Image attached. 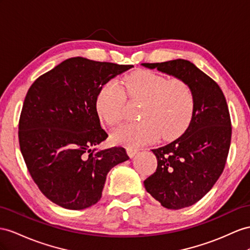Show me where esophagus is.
I'll use <instances>...</instances> for the list:
<instances>
[{
  "mask_svg": "<svg viewBox=\"0 0 250 250\" xmlns=\"http://www.w3.org/2000/svg\"><path fill=\"white\" fill-rule=\"evenodd\" d=\"M138 152V149H135V148H126V153L127 155H129L130 157H134Z\"/></svg>",
  "mask_w": 250,
  "mask_h": 250,
  "instance_id": "esophagus-1",
  "label": "esophagus"
}]
</instances>
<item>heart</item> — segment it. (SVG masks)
I'll return each mask as SVG.
<instances>
[{
  "label": "heart",
  "mask_w": 250,
  "mask_h": 250,
  "mask_svg": "<svg viewBox=\"0 0 250 250\" xmlns=\"http://www.w3.org/2000/svg\"><path fill=\"white\" fill-rule=\"evenodd\" d=\"M126 95L143 101L137 123H126L112 131L115 143L139 146L177 135L188 125L194 110V95L186 82L168 80L150 70H138L125 80ZM125 96L116 81H108L96 98V110L107 125L118 124L124 117Z\"/></svg>",
  "instance_id": "heart-1"
}]
</instances>
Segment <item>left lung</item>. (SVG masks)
Returning <instances> with one entry per match:
<instances>
[{
    "label": "left lung",
    "mask_w": 250,
    "mask_h": 250,
    "mask_svg": "<svg viewBox=\"0 0 250 250\" xmlns=\"http://www.w3.org/2000/svg\"><path fill=\"white\" fill-rule=\"evenodd\" d=\"M142 65L183 80L194 95V110L187 130L173 142L153 149L157 169L144 182L146 190L168 209L195 204L219 180L231 140L227 102L222 89L188 60Z\"/></svg>",
    "instance_id": "obj_1"
}]
</instances>
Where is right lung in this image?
Returning <instances> with one entry per match:
<instances>
[{
	"label": "right lung",
	"mask_w": 250,
	"mask_h": 250,
	"mask_svg": "<svg viewBox=\"0 0 250 250\" xmlns=\"http://www.w3.org/2000/svg\"><path fill=\"white\" fill-rule=\"evenodd\" d=\"M132 67L76 57L29 87L19 143L31 177L53 203L70 210L93 206L108 171L129 159L123 146L97 149L107 134L100 126L96 98L106 82Z\"/></svg>",
	"instance_id": "1"
}]
</instances>
